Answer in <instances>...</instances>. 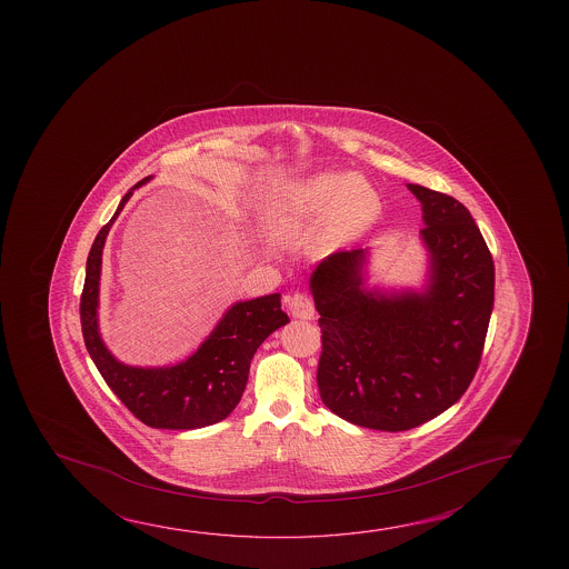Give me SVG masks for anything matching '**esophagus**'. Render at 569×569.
I'll use <instances>...</instances> for the list:
<instances>
[{
  "label": "esophagus",
  "instance_id": "esophagus-1",
  "mask_svg": "<svg viewBox=\"0 0 569 569\" xmlns=\"http://www.w3.org/2000/svg\"><path fill=\"white\" fill-rule=\"evenodd\" d=\"M289 311H291V316L298 317V319H313L316 317V306H313V301L306 293H293L291 298H289Z\"/></svg>",
  "mask_w": 569,
  "mask_h": 569
}]
</instances>
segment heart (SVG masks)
I'll list each match as a JSON object with an SVG mask.
<instances>
[{
    "label": "heart",
    "instance_id": "obj_1",
    "mask_svg": "<svg viewBox=\"0 0 569 569\" xmlns=\"http://www.w3.org/2000/svg\"><path fill=\"white\" fill-rule=\"evenodd\" d=\"M377 210L379 198L361 178L317 174L281 190L268 212V230L298 242L321 228L319 246L333 250L367 230Z\"/></svg>",
    "mask_w": 569,
    "mask_h": 569
}]
</instances>
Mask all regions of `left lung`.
I'll return each instance as SVG.
<instances>
[{
  "label": "left lung",
  "mask_w": 569,
  "mask_h": 569,
  "mask_svg": "<svg viewBox=\"0 0 569 569\" xmlns=\"http://www.w3.org/2000/svg\"><path fill=\"white\" fill-rule=\"evenodd\" d=\"M430 252L425 293L363 288L365 250L327 256L311 276L321 327L317 387L337 417L365 429L419 427L465 395L485 351L493 260L457 198L409 184Z\"/></svg>",
  "instance_id": "obj_1"
}]
</instances>
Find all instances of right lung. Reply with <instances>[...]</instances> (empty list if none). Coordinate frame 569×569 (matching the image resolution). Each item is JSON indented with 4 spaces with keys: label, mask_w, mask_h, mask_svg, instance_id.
Segmentation results:
<instances>
[{
    "label": "right lung",
    "mask_w": 569,
    "mask_h": 569,
    "mask_svg": "<svg viewBox=\"0 0 569 569\" xmlns=\"http://www.w3.org/2000/svg\"><path fill=\"white\" fill-rule=\"evenodd\" d=\"M149 178H142L137 187ZM122 196L111 220L99 230L87 258L81 293V329L84 347L111 391L132 415L152 429L192 430L226 419L242 399L250 363L258 347L289 317L281 311L280 293L240 301L187 361L162 369H139L119 363L99 336V280L107 233L122 206L131 198Z\"/></svg>",
    "instance_id": "add662e5"
}]
</instances>
